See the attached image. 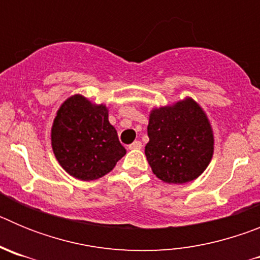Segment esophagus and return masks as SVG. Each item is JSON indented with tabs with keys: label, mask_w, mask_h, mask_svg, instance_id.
<instances>
[{
	"label": "esophagus",
	"mask_w": 260,
	"mask_h": 260,
	"mask_svg": "<svg viewBox=\"0 0 260 260\" xmlns=\"http://www.w3.org/2000/svg\"><path fill=\"white\" fill-rule=\"evenodd\" d=\"M142 148V142L135 141L134 143H132L128 146V150H141Z\"/></svg>",
	"instance_id": "34e87169"
}]
</instances>
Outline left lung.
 Here are the masks:
<instances>
[{
  "instance_id": "1",
  "label": "left lung",
  "mask_w": 260,
  "mask_h": 260,
  "mask_svg": "<svg viewBox=\"0 0 260 260\" xmlns=\"http://www.w3.org/2000/svg\"><path fill=\"white\" fill-rule=\"evenodd\" d=\"M144 152L157 178L186 183L198 178L213 155V134L204 110L191 98L151 110Z\"/></svg>"
}]
</instances>
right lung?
Returning a JSON list of instances; mask_svg holds the SVG:
<instances>
[{
	"mask_svg": "<svg viewBox=\"0 0 260 260\" xmlns=\"http://www.w3.org/2000/svg\"><path fill=\"white\" fill-rule=\"evenodd\" d=\"M50 137L57 161L82 181L105 176L126 153L109 123L108 108L82 95L71 96L59 107Z\"/></svg>",
	"mask_w": 260,
	"mask_h": 260,
	"instance_id": "obj_1",
	"label": "right lung"
}]
</instances>
